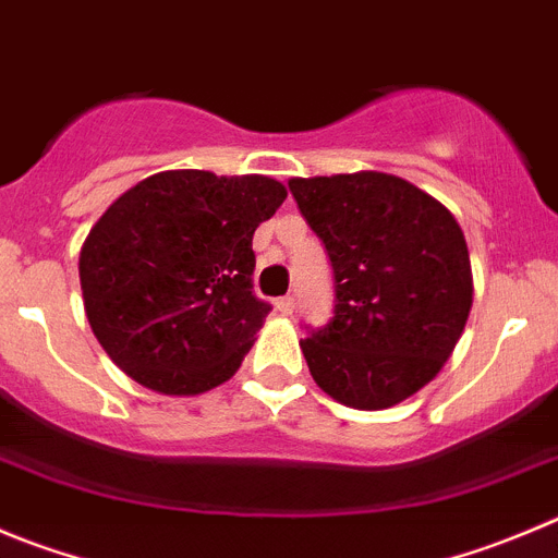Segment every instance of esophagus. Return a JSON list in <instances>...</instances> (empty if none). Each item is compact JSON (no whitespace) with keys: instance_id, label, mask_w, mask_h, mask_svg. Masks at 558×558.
I'll list each match as a JSON object with an SVG mask.
<instances>
[{"instance_id":"esophagus-1","label":"esophagus","mask_w":558,"mask_h":558,"mask_svg":"<svg viewBox=\"0 0 558 558\" xmlns=\"http://www.w3.org/2000/svg\"><path fill=\"white\" fill-rule=\"evenodd\" d=\"M276 310L282 312V315H293V310H295V299H293V295H284V299L276 301Z\"/></svg>"}]
</instances>
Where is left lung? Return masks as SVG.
I'll list each match as a JSON object with an SVG mask.
<instances>
[{"label":"left lung","mask_w":558,"mask_h":558,"mask_svg":"<svg viewBox=\"0 0 558 558\" xmlns=\"http://www.w3.org/2000/svg\"><path fill=\"white\" fill-rule=\"evenodd\" d=\"M288 185L333 274L331 320L301 339L312 378L359 411L397 405L438 375L469 320L463 230L438 199L395 174Z\"/></svg>","instance_id":"1"}]
</instances>
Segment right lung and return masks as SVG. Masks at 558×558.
Here are the masks:
<instances>
[{
  "label": "right lung",
  "instance_id": "1",
  "mask_svg": "<svg viewBox=\"0 0 558 558\" xmlns=\"http://www.w3.org/2000/svg\"><path fill=\"white\" fill-rule=\"evenodd\" d=\"M284 196L274 178L203 169L125 191L78 254L87 320L111 362L161 395L225 384L270 312L254 295L252 235Z\"/></svg>",
  "mask_w": 558,
  "mask_h": 558
}]
</instances>
